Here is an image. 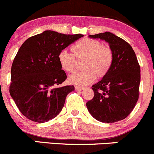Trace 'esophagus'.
Listing matches in <instances>:
<instances>
[{"instance_id": "34e87169", "label": "esophagus", "mask_w": 154, "mask_h": 154, "mask_svg": "<svg viewBox=\"0 0 154 154\" xmlns=\"http://www.w3.org/2000/svg\"><path fill=\"white\" fill-rule=\"evenodd\" d=\"M75 89L76 90V91H82V90H84V89H85V88H84V87L75 86Z\"/></svg>"}]
</instances>
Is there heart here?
Returning <instances> with one entry per match:
<instances>
[{"mask_svg": "<svg viewBox=\"0 0 154 154\" xmlns=\"http://www.w3.org/2000/svg\"><path fill=\"white\" fill-rule=\"evenodd\" d=\"M72 54L63 51L58 54V62L63 70L73 72L77 68V61L84 60L82 72H76L69 78L70 83L86 85L97 79L105 77L110 70L114 60L112 48L103 45L97 39L85 38L71 48Z\"/></svg>", "mask_w": 154, "mask_h": 154, "instance_id": "b5f03b06", "label": "heart"}]
</instances>
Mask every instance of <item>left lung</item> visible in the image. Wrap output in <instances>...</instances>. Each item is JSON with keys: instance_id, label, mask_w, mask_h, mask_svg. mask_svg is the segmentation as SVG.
Listing matches in <instances>:
<instances>
[{"instance_id": "8db88e82", "label": "left lung", "mask_w": 154, "mask_h": 154, "mask_svg": "<svg viewBox=\"0 0 154 154\" xmlns=\"http://www.w3.org/2000/svg\"><path fill=\"white\" fill-rule=\"evenodd\" d=\"M109 42L114 54L107 75L92 86L94 98L87 102L90 114L103 123L125 119L135 108L139 97L141 70L132 46L110 32L90 35Z\"/></svg>"}]
</instances>
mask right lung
<instances>
[{
    "instance_id": "right-lung-1",
    "label": "right lung",
    "mask_w": 154,
    "mask_h": 154,
    "mask_svg": "<svg viewBox=\"0 0 154 154\" xmlns=\"http://www.w3.org/2000/svg\"><path fill=\"white\" fill-rule=\"evenodd\" d=\"M82 36L45 30L28 38L20 47L12 64L10 94L27 119L47 122L62 110L74 86L61 85L66 75L58 54Z\"/></svg>"
}]
</instances>
